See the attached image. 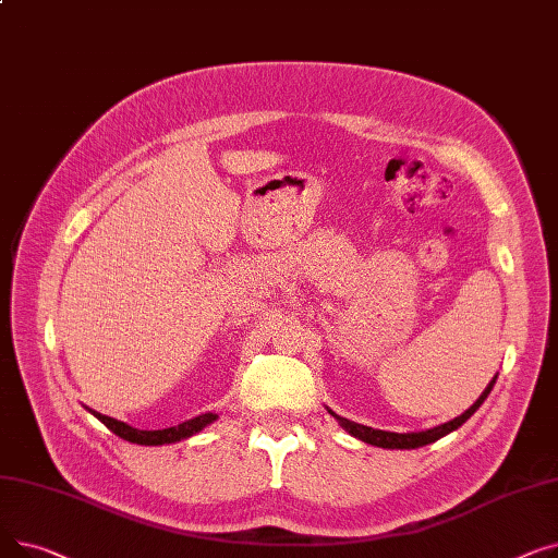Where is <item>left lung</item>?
I'll list each match as a JSON object with an SVG mask.
<instances>
[{"mask_svg": "<svg viewBox=\"0 0 558 558\" xmlns=\"http://www.w3.org/2000/svg\"><path fill=\"white\" fill-rule=\"evenodd\" d=\"M495 379H497V375L490 379L488 387L484 389V393L477 398V402H475L471 409H465V412H463L461 416H457V418H452V421H448V423H444V425H438V427L425 429V432L398 434V432L373 429V427L360 425V423H355V421H348V418L337 416V414L332 412V409H328V412L341 423V427H343L348 434H353L355 438H360V441H364V444H371V446H377V448H391V450H414V448H423V446H427V444H434V441H438V438H441V436H446V434L454 432L457 427H461L468 418H471V416L477 412V409L482 407V402L488 398V393H490V389H493V385H495Z\"/></svg>", "mask_w": 558, "mask_h": 558, "instance_id": "1", "label": "left lung"}]
</instances>
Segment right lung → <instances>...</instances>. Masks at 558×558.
Instances as JSON below:
<instances>
[{
  "label": "right lung",
  "instance_id": "1",
  "mask_svg": "<svg viewBox=\"0 0 558 558\" xmlns=\"http://www.w3.org/2000/svg\"><path fill=\"white\" fill-rule=\"evenodd\" d=\"M93 412V409H90ZM112 434H117L120 438H124V441L129 444H137V446H165V444H175L181 441V438H190L194 436L196 432H201L205 425H210L213 421H217V414L208 412V414H201V416H194L181 425H173V427H167V429H135L122 421L117 418H110V416H104L99 412H93Z\"/></svg>",
  "mask_w": 558,
  "mask_h": 558
}]
</instances>
